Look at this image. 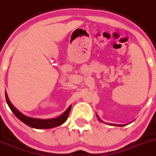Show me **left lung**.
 <instances>
[{
  "mask_svg": "<svg viewBox=\"0 0 156 156\" xmlns=\"http://www.w3.org/2000/svg\"><path fill=\"white\" fill-rule=\"evenodd\" d=\"M97 117H98V119H99V121H100V122H102V121H101V119H99V117H98V115H97ZM109 125H112V124H109ZM112 126H113V125H112ZM114 126H118V125H114Z\"/></svg>",
  "mask_w": 156,
  "mask_h": 156,
  "instance_id": "8db88e82",
  "label": "left lung"
}]
</instances>
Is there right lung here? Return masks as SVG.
Listing matches in <instances>:
<instances>
[{"label":"right lung","mask_w":156,"mask_h":156,"mask_svg":"<svg viewBox=\"0 0 156 156\" xmlns=\"http://www.w3.org/2000/svg\"><path fill=\"white\" fill-rule=\"evenodd\" d=\"M5 97H6V101L8 103V106L11 108V110L12 111V112L15 115L16 117L18 119L23 122L24 124H26L27 126H30L31 128H34V129H51V128L57 127L58 126H61L62 124H63L64 122L67 120L68 117V115H69L70 111H71V105L69 106L66 111L60 115L59 117L55 118V119H34V118H30L25 116L24 115H23L22 113H21L20 112L11 104V102L10 101L9 98L8 97V94L5 92Z\"/></svg>","instance_id":"add662e5"}]
</instances>
